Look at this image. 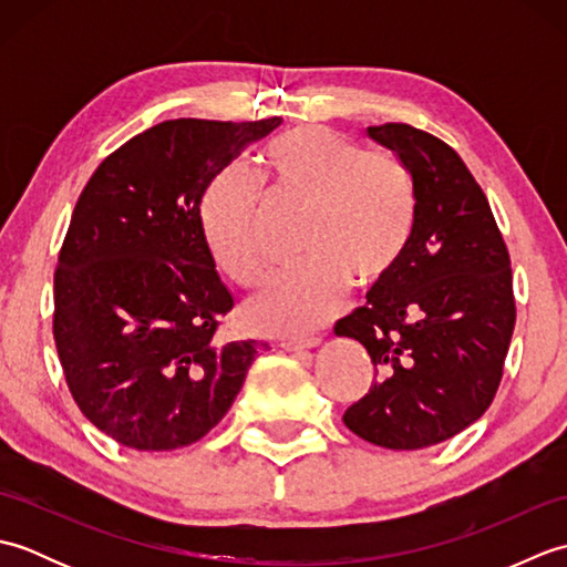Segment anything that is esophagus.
Wrapping results in <instances>:
<instances>
[{"label":"esophagus","instance_id":"obj_1","mask_svg":"<svg viewBox=\"0 0 567 567\" xmlns=\"http://www.w3.org/2000/svg\"><path fill=\"white\" fill-rule=\"evenodd\" d=\"M321 343L319 336H309V339H297V341H285L282 348L285 351H292V353H302V351H311V348H317Z\"/></svg>","mask_w":567,"mask_h":567}]
</instances>
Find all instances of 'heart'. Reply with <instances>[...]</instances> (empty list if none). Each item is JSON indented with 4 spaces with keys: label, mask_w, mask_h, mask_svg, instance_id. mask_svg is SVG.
Here are the masks:
<instances>
[{
    "label": "heart",
    "mask_w": 567,
    "mask_h": 567,
    "mask_svg": "<svg viewBox=\"0 0 567 567\" xmlns=\"http://www.w3.org/2000/svg\"><path fill=\"white\" fill-rule=\"evenodd\" d=\"M277 197L309 209L307 262L248 305L262 331L307 333L343 305L348 285L378 295L402 270L419 221L412 173L402 161L368 153L333 128L299 126L262 151ZM204 240L226 277L250 287L270 275L262 240V197L240 167L216 175L199 204Z\"/></svg>",
    "instance_id": "1"
}]
</instances>
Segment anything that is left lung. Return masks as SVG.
<instances>
[{"instance_id": "1", "label": "left lung", "mask_w": 567, "mask_h": 567, "mask_svg": "<svg viewBox=\"0 0 567 567\" xmlns=\"http://www.w3.org/2000/svg\"><path fill=\"white\" fill-rule=\"evenodd\" d=\"M368 136L412 173L419 221L394 280L336 323L378 375L343 424L382 449L416 451L453 439L495 400L516 321L512 262L485 192L449 143L409 124Z\"/></svg>"}]
</instances>
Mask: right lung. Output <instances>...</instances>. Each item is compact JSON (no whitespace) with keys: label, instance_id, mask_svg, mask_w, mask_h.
I'll return each mask as SVG.
<instances>
[{"label":"right lung","instance_id":"add662e5","mask_svg":"<svg viewBox=\"0 0 567 567\" xmlns=\"http://www.w3.org/2000/svg\"><path fill=\"white\" fill-rule=\"evenodd\" d=\"M280 126L173 118L94 171L55 268L53 336L72 400L136 451H175L219 424L265 343L214 339L234 297L204 240V189Z\"/></svg>","mask_w":567,"mask_h":567}]
</instances>
